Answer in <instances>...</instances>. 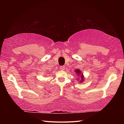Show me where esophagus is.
<instances>
[{"label": "esophagus", "instance_id": "1", "mask_svg": "<svg viewBox=\"0 0 124 124\" xmlns=\"http://www.w3.org/2000/svg\"><path fill=\"white\" fill-rule=\"evenodd\" d=\"M64 68H65V67H64V66H60V70H64Z\"/></svg>", "mask_w": 124, "mask_h": 124}]
</instances>
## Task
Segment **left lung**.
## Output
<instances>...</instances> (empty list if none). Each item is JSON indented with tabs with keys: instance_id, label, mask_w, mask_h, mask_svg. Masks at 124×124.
<instances>
[{
	"instance_id": "left-lung-1",
	"label": "left lung",
	"mask_w": 124,
	"mask_h": 124,
	"mask_svg": "<svg viewBox=\"0 0 124 124\" xmlns=\"http://www.w3.org/2000/svg\"><path fill=\"white\" fill-rule=\"evenodd\" d=\"M75 72L76 73V74H77V75H78V76H79L80 75V78H81V80H80V81H79V83H81V82H83V81H84V78H83V74H81V71L80 70H75Z\"/></svg>"
}]
</instances>
